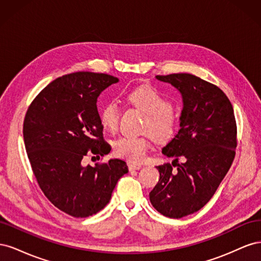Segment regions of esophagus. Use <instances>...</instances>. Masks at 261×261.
Here are the masks:
<instances>
[{
  "mask_svg": "<svg viewBox=\"0 0 261 261\" xmlns=\"http://www.w3.org/2000/svg\"><path fill=\"white\" fill-rule=\"evenodd\" d=\"M143 168V165L138 164V163H128V169L129 171H134V170H140Z\"/></svg>",
  "mask_w": 261,
  "mask_h": 261,
  "instance_id": "obj_1",
  "label": "esophagus"
}]
</instances>
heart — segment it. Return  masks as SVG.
I'll return each mask as SVG.
<instances>
[{
    "label": "heart",
    "instance_id": "heart-1",
    "mask_svg": "<svg viewBox=\"0 0 261 261\" xmlns=\"http://www.w3.org/2000/svg\"><path fill=\"white\" fill-rule=\"evenodd\" d=\"M126 101L146 115L144 129L158 141L169 140L177 127V114L170 102L156 89L150 86H140L126 93ZM120 120V110L113 102L105 105L100 111V122L110 132L117 128ZM149 137L122 136L113 143L114 153L133 162H139L145 158L149 148Z\"/></svg>",
    "mask_w": 261,
    "mask_h": 261
}]
</instances>
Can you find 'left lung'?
Wrapping results in <instances>:
<instances>
[{
  "instance_id": "left-lung-1",
  "label": "left lung",
  "mask_w": 261,
  "mask_h": 261,
  "mask_svg": "<svg viewBox=\"0 0 261 261\" xmlns=\"http://www.w3.org/2000/svg\"><path fill=\"white\" fill-rule=\"evenodd\" d=\"M155 78L179 91L183 110L177 134L162 149L174 160L156 167L160 178L149 198L161 215L179 219L200 210L230 170L238 145L236 122L231 102L219 87L185 73Z\"/></svg>"
}]
</instances>
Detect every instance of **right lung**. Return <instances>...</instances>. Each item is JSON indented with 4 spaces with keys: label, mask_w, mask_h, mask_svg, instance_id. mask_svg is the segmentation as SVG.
I'll use <instances>...</instances> for the list:
<instances>
[{
    "label": "right lung",
    "mask_w": 261,
    "mask_h": 261,
    "mask_svg": "<svg viewBox=\"0 0 261 261\" xmlns=\"http://www.w3.org/2000/svg\"><path fill=\"white\" fill-rule=\"evenodd\" d=\"M118 78L77 72L57 78L31 102L23 121V141L41 191L55 207L75 218L103 209L127 164L120 159L83 165L90 153L111 151L103 139L97 100Z\"/></svg>",
    "instance_id": "add662e5"
}]
</instances>
